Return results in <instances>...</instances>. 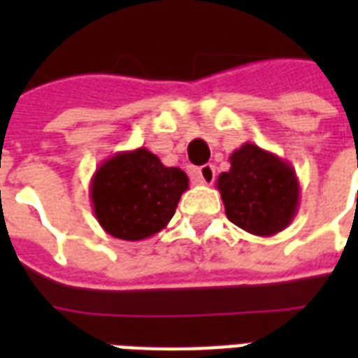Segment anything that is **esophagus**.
Here are the masks:
<instances>
[{"mask_svg": "<svg viewBox=\"0 0 358 358\" xmlns=\"http://www.w3.org/2000/svg\"><path fill=\"white\" fill-rule=\"evenodd\" d=\"M196 174H199V180H201L202 184L210 185L215 180V167L213 165H202L199 171H196Z\"/></svg>", "mask_w": 358, "mask_h": 358, "instance_id": "obj_1", "label": "esophagus"}]
</instances>
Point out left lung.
<instances>
[{
	"mask_svg": "<svg viewBox=\"0 0 358 358\" xmlns=\"http://www.w3.org/2000/svg\"><path fill=\"white\" fill-rule=\"evenodd\" d=\"M217 189L229 221L262 238L282 232L299 210L295 169L252 143L230 154V171L219 174Z\"/></svg>",
	"mask_w": 358,
	"mask_h": 358,
	"instance_id": "8db88e82",
	"label": "left lung"
}]
</instances>
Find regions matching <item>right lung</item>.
I'll list each match as a JSON object with an SVG mask.
<instances>
[{
	"label": "right lung",
	"instance_id": "1",
	"mask_svg": "<svg viewBox=\"0 0 358 358\" xmlns=\"http://www.w3.org/2000/svg\"><path fill=\"white\" fill-rule=\"evenodd\" d=\"M187 187L182 169L165 167L141 146L100 163L91 178L92 210L109 236L141 241L167 227Z\"/></svg>",
	"mask_w": 358,
	"mask_h": 358
}]
</instances>
